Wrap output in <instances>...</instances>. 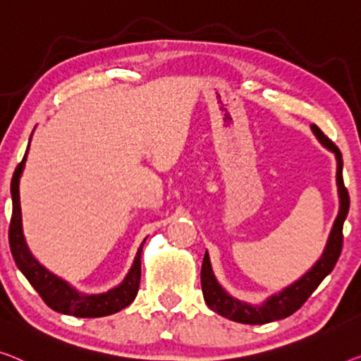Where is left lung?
<instances>
[{
    "instance_id": "1",
    "label": "left lung",
    "mask_w": 361,
    "mask_h": 361,
    "mask_svg": "<svg viewBox=\"0 0 361 361\" xmlns=\"http://www.w3.org/2000/svg\"><path fill=\"white\" fill-rule=\"evenodd\" d=\"M311 129L316 134V137L319 139L322 146L331 149L337 157V186H338V196H341V211L332 227V232L327 241L326 250L322 252L321 259L316 262L313 269L308 274H305L303 277L295 283L290 285L279 295L269 298L264 305L261 306H251L246 305L243 301L235 300L230 297L227 292H224V288L220 287L215 281L211 261H209V255L206 252L202 259L201 267V285H202V293L204 300L209 308L215 313H219L224 318H228L236 322H243V324H266L271 321H279L287 318V316L293 314L295 311L300 310L305 305V301L311 297V293L318 288V285L324 281L327 274H331L334 269L336 262L342 252L343 245V220H345L348 214V207H350V196L345 185H343V176H342V154L334 142L326 136L324 133L316 125H311Z\"/></svg>"
}]
</instances>
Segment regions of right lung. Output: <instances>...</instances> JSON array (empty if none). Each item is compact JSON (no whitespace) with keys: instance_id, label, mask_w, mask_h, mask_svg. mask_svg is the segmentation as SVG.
Here are the masks:
<instances>
[{"instance_id":"1","label":"right lung","mask_w":361,"mask_h":361,"mask_svg":"<svg viewBox=\"0 0 361 361\" xmlns=\"http://www.w3.org/2000/svg\"><path fill=\"white\" fill-rule=\"evenodd\" d=\"M27 150H29V147H27ZM27 150L24 159L16 166L13 180H11L13 215H11L9 224V246L16 264H18L27 281L30 282L32 287L37 290V293L40 295L42 300L51 310L58 311V313L71 314L76 316V318H100V316H109L126 308L136 298L139 283H141V252L146 240L139 246L136 259H134V264L131 271L128 272L125 281L118 285V287L109 290L106 293L82 295L76 292L73 287H69L60 277L48 272L30 255L23 233V217H20L19 202V178L25 165Z\"/></svg>"}]
</instances>
